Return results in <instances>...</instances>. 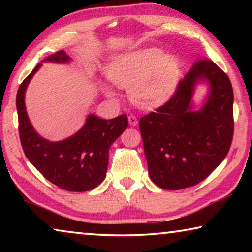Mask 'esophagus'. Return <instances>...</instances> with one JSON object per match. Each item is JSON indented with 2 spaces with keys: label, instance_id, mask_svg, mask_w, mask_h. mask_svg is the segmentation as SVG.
I'll list each match as a JSON object with an SVG mask.
<instances>
[{
  "label": "esophagus",
  "instance_id": "obj_1",
  "mask_svg": "<svg viewBox=\"0 0 252 252\" xmlns=\"http://www.w3.org/2000/svg\"><path fill=\"white\" fill-rule=\"evenodd\" d=\"M128 123H129V125H132V126H136L137 124H139V122H137V118L133 115L128 116Z\"/></svg>",
  "mask_w": 252,
  "mask_h": 252
}]
</instances>
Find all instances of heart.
<instances>
[{
  "instance_id": "1",
  "label": "heart",
  "mask_w": 252,
  "mask_h": 252,
  "mask_svg": "<svg viewBox=\"0 0 252 252\" xmlns=\"http://www.w3.org/2000/svg\"><path fill=\"white\" fill-rule=\"evenodd\" d=\"M108 78L120 88L129 89L132 101L142 108H157L177 91L181 63L174 55L158 48H147L115 58L106 70ZM113 97L111 89H104Z\"/></svg>"
}]
</instances>
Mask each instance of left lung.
Here are the masks:
<instances>
[{
  "instance_id": "left-lung-1",
  "label": "left lung",
  "mask_w": 252,
  "mask_h": 252,
  "mask_svg": "<svg viewBox=\"0 0 252 252\" xmlns=\"http://www.w3.org/2000/svg\"><path fill=\"white\" fill-rule=\"evenodd\" d=\"M199 81L209 94L199 110L192 95ZM233 88L225 72L210 60L198 61L179 81L170 101L140 119L150 179L179 190L208 178L225 159L234 132Z\"/></svg>"
}]
</instances>
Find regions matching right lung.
<instances>
[{
    "mask_svg": "<svg viewBox=\"0 0 252 252\" xmlns=\"http://www.w3.org/2000/svg\"><path fill=\"white\" fill-rule=\"evenodd\" d=\"M42 62L67 63L64 50L57 51ZM41 63L20 84L16 105L18 112L19 137L23 150L33 166L51 184L67 191H88L104 180L109 164V149L128 126L126 115L101 119L89 115L84 127L63 141L51 142L33 128L25 108L27 85Z\"/></svg>",
    "mask_w": 252,
    "mask_h": 252,
    "instance_id": "add662e5",
    "label": "right lung"
}]
</instances>
